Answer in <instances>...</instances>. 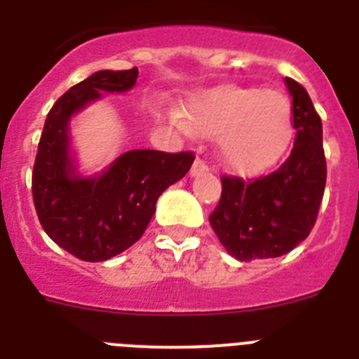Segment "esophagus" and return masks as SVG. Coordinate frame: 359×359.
Returning <instances> with one entry per match:
<instances>
[{"label": "esophagus", "instance_id": "esophagus-1", "mask_svg": "<svg viewBox=\"0 0 359 359\" xmlns=\"http://www.w3.org/2000/svg\"><path fill=\"white\" fill-rule=\"evenodd\" d=\"M208 170V165H207V161L205 160H201V158H198V160L194 161V163H192V169H190V174H192V176H201V174H205Z\"/></svg>", "mask_w": 359, "mask_h": 359}]
</instances>
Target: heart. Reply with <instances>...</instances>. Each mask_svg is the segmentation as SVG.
<instances>
[{"mask_svg":"<svg viewBox=\"0 0 359 359\" xmlns=\"http://www.w3.org/2000/svg\"><path fill=\"white\" fill-rule=\"evenodd\" d=\"M190 128L219 135V158L237 174L264 170L290 140L293 111L286 95L261 88L223 86L189 109Z\"/></svg>","mask_w":359,"mask_h":359,"instance_id":"b5f03b06","label":"heart"}]
</instances>
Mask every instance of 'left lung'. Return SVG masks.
Listing matches in <instances>:
<instances>
[{"label":"left lung","instance_id":"left-lung-1","mask_svg":"<svg viewBox=\"0 0 359 359\" xmlns=\"http://www.w3.org/2000/svg\"><path fill=\"white\" fill-rule=\"evenodd\" d=\"M293 97L294 142L287 160L268 176L244 182L223 176V192L208 221L237 261L273 259L291 252L313 230L325 190L327 165L322 120L306 88L286 77Z\"/></svg>","mask_w":359,"mask_h":359}]
</instances>
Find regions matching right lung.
<instances>
[{"instance_id": "add662e5", "label": "right lung", "mask_w": 359, "mask_h": 359, "mask_svg": "<svg viewBox=\"0 0 359 359\" xmlns=\"http://www.w3.org/2000/svg\"><path fill=\"white\" fill-rule=\"evenodd\" d=\"M138 68L102 69L72 86L50 109L32 172V196L50 239L81 261L100 262L131 248L144 236L167 187L182 180L194 152L151 149L123 152L93 177L77 174L69 156L68 123L73 113L106 93L136 84Z\"/></svg>"}]
</instances>
